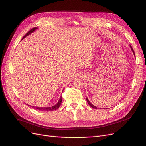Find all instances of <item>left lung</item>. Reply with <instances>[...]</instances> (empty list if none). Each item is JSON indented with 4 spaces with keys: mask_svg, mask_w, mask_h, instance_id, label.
Here are the masks:
<instances>
[{
    "mask_svg": "<svg viewBox=\"0 0 146 146\" xmlns=\"http://www.w3.org/2000/svg\"><path fill=\"white\" fill-rule=\"evenodd\" d=\"M130 46V48H131V50H132V51H133V54H134V56H135V53H134V50H133V48L131 47V45H129ZM86 98V101H87V102H88V104L92 107V108H94V109H98V108L96 106H95V105H94L92 104V103H90V102L89 101V99L87 98ZM101 109V108H100Z\"/></svg>",
    "mask_w": 146,
    "mask_h": 146,
    "instance_id": "8db88e82",
    "label": "left lung"
}]
</instances>
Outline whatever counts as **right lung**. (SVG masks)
Returning <instances> with one entry per match:
<instances>
[{
    "label": "right lung",
    "instance_id": "add662e5",
    "mask_svg": "<svg viewBox=\"0 0 146 146\" xmlns=\"http://www.w3.org/2000/svg\"><path fill=\"white\" fill-rule=\"evenodd\" d=\"M37 29H38V28L35 27V28H32L30 31H29L24 36V37L22 38V40L23 39H24V38H25L26 36H27L28 35H30L31 34L33 33V32H34L35 30ZM61 102H62V97H61V96L60 98V99H59L58 101V102H57L56 105H53V106H48V107H40V106H35L29 105H27H27H28V106H31V107H32V108H34V109H35V110H40V111H54V110H56L57 109H58V108H59V107H60L61 104Z\"/></svg>",
    "mask_w": 146,
    "mask_h": 146
}]
</instances>
